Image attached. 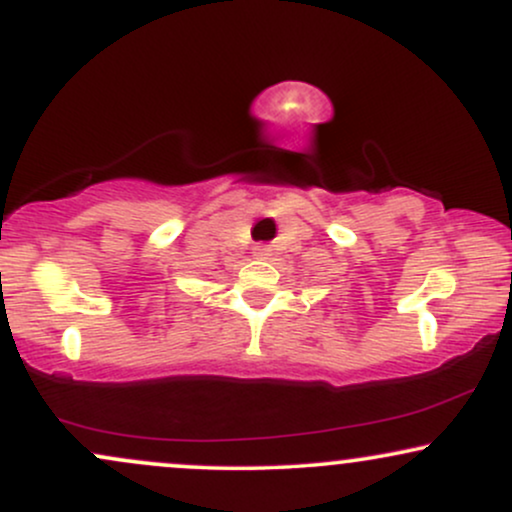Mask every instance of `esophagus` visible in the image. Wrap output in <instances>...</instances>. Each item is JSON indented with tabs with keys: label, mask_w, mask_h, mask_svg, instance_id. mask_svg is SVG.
<instances>
[{
	"label": "esophagus",
	"mask_w": 512,
	"mask_h": 512,
	"mask_svg": "<svg viewBox=\"0 0 512 512\" xmlns=\"http://www.w3.org/2000/svg\"><path fill=\"white\" fill-rule=\"evenodd\" d=\"M252 252H255L257 260H269V257H272V248H269V245H255Z\"/></svg>",
	"instance_id": "obj_1"
}]
</instances>
